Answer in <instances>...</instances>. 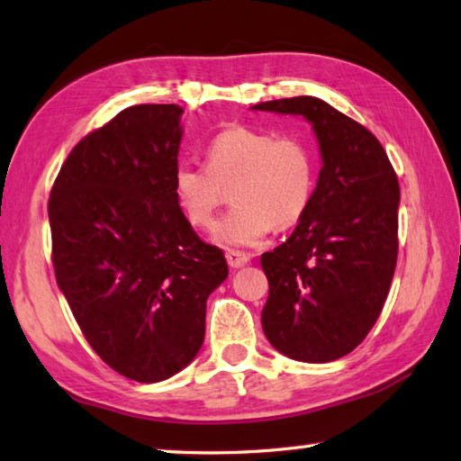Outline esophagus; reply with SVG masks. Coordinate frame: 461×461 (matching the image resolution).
I'll list each match as a JSON object with an SVG mask.
<instances>
[{"instance_id": "obj_1", "label": "esophagus", "mask_w": 461, "mask_h": 461, "mask_svg": "<svg viewBox=\"0 0 461 461\" xmlns=\"http://www.w3.org/2000/svg\"><path fill=\"white\" fill-rule=\"evenodd\" d=\"M249 260H250V257L245 255V253H240V250H229V253H227V263H229V267H232V268L245 267V265L249 263Z\"/></svg>"}]
</instances>
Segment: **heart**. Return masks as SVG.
<instances>
[{"instance_id":"heart-1","label":"heart","mask_w":461,"mask_h":461,"mask_svg":"<svg viewBox=\"0 0 461 461\" xmlns=\"http://www.w3.org/2000/svg\"><path fill=\"white\" fill-rule=\"evenodd\" d=\"M317 158L307 138L229 126L206 146V164L180 162L172 190L194 227H211L232 188L234 208L216 227L224 245L250 247L275 229H289L309 211Z\"/></svg>"}]
</instances>
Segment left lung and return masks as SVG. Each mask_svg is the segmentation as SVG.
Instances as JSON below:
<instances>
[{
    "label": "left lung",
    "instance_id": "left-lung-1",
    "mask_svg": "<svg viewBox=\"0 0 461 461\" xmlns=\"http://www.w3.org/2000/svg\"><path fill=\"white\" fill-rule=\"evenodd\" d=\"M253 110L307 118L323 158L309 211L260 257L263 331L286 357L335 361L367 337L385 305L399 247L397 175L377 138L323 100L297 95Z\"/></svg>",
    "mask_w": 461,
    "mask_h": 461
}]
</instances>
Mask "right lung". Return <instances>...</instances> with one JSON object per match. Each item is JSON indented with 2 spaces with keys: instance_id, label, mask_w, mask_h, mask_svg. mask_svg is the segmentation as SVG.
I'll list each match as a JSON object with an SVG mask.
<instances>
[{
  "instance_id": "add662e5",
  "label": "right lung",
  "mask_w": 461,
  "mask_h": 461,
  "mask_svg": "<svg viewBox=\"0 0 461 461\" xmlns=\"http://www.w3.org/2000/svg\"><path fill=\"white\" fill-rule=\"evenodd\" d=\"M182 108L140 104L77 142L51 186V263L86 341L154 384L196 357L206 299L229 276L172 190Z\"/></svg>"
}]
</instances>
